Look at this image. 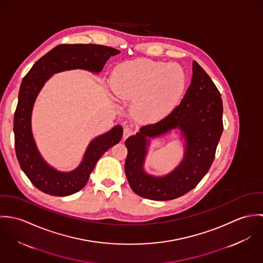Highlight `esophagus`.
<instances>
[{
  "mask_svg": "<svg viewBox=\"0 0 263 263\" xmlns=\"http://www.w3.org/2000/svg\"><path fill=\"white\" fill-rule=\"evenodd\" d=\"M134 134V130L130 127H124L123 129V139H127Z\"/></svg>",
  "mask_w": 263,
  "mask_h": 263,
  "instance_id": "34e87169",
  "label": "esophagus"
}]
</instances>
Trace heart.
I'll list each match as a JSON object with an SVG mask.
<instances>
[{"label":"heart","instance_id":"heart-1","mask_svg":"<svg viewBox=\"0 0 263 263\" xmlns=\"http://www.w3.org/2000/svg\"><path fill=\"white\" fill-rule=\"evenodd\" d=\"M186 82L178 65L149 60L123 63L112 76L116 96L134 100V111L147 120H158L171 112L181 100Z\"/></svg>","mask_w":263,"mask_h":263}]
</instances>
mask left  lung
Wrapping results in <instances>:
<instances>
[{"label": "left lung", "instance_id": "8db88e82", "mask_svg": "<svg viewBox=\"0 0 263 263\" xmlns=\"http://www.w3.org/2000/svg\"><path fill=\"white\" fill-rule=\"evenodd\" d=\"M181 130L186 141L182 163L169 175L152 177L143 170L147 137L160 136L171 129ZM223 101L205 71L192 63V79L180 104L160 121L142 126L125 141L124 170L135 193L153 200H170L195 187L211 168L223 133Z\"/></svg>", "mask_w": 263, "mask_h": 263}]
</instances>
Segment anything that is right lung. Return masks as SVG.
I'll return each mask as SVG.
<instances>
[{"instance_id": "1", "label": "right lung", "mask_w": 263, "mask_h": 263, "mask_svg": "<svg viewBox=\"0 0 263 263\" xmlns=\"http://www.w3.org/2000/svg\"><path fill=\"white\" fill-rule=\"evenodd\" d=\"M119 52L99 44H60L40 58L23 78L14 115L15 151L21 169L42 192L67 196L81 190L101 156L121 140L123 129L121 125H115L106 134L95 138L75 170L58 171L40 156L32 136L31 113L39 91L51 76L63 71L82 69L98 74L109 58Z\"/></svg>"}]
</instances>
